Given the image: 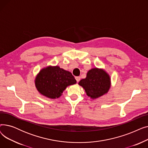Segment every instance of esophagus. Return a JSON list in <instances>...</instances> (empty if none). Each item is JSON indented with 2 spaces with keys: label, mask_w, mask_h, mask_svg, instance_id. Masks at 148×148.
Listing matches in <instances>:
<instances>
[{
  "label": "esophagus",
  "mask_w": 148,
  "mask_h": 148,
  "mask_svg": "<svg viewBox=\"0 0 148 148\" xmlns=\"http://www.w3.org/2000/svg\"><path fill=\"white\" fill-rule=\"evenodd\" d=\"M75 80H77V82H79L80 80V77H79V76L75 77Z\"/></svg>",
  "instance_id": "esophagus-1"
}]
</instances>
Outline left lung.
Listing matches in <instances>:
<instances>
[{
    "label": "left lung",
    "mask_w": 148,
    "mask_h": 148,
    "mask_svg": "<svg viewBox=\"0 0 148 148\" xmlns=\"http://www.w3.org/2000/svg\"><path fill=\"white\" fill-rule=\"evenodd\" d=\"M79 84L85 90L91 99H96L106 94L111 86L110 75L103 69L94 68L88 72L86 77Z\"/></svg>",
    "instance_id": "left-lung-1"
}]
</instances>
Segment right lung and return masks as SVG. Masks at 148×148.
Here are the masks:
<instances>
[{"instance_id":"right-lung-1","label":"right lung","mask_w":148,"mask_h":148,"mask_svg":"<svg viewBox=\"0 0 148 148\" xmlns=\"http://www.w3.org/2000/svg\"><path fill=\"white\" fill-rule=\"evenodd\" d=\"M76 83L71 73L59 66H49L42 69L35 80L38 91L51 99L59 98L66 87Z\"/></svg>"}]
</instances>
